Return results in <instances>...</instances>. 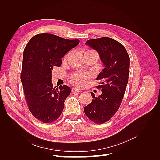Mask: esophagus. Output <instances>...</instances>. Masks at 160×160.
Segmentation results:
<instances>
[{"label":"esophagus","instance_id":"esophagus-1","mask_svg":"<svg viewBox=\"0 0 160 160\" xmlns=\"http://www.w3.org/2000/svg\"><path fill=\"white\" fill-rule=\"evenodd\" d=\"M82 91L81 89H79L77 88H73L72 89V93H81Z\"/></svg>","mask_w":160,"mask_h":160}]
</instances>
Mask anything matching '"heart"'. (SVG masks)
<instances>
[{
	"instance_id": "b5f03b06",
	"label": "heart",
	"mask_w": 160,
	"mask_h": 160,
	"mask_svg": "<svg viewBox=\"0 0 160 160\" xmlns=\"http://www.w3.org/2000/svg\"><path fill=\"white\" fill-rule=\"evenodd\" d=\"M88 78V74L84 73H75L70 77L69 81L71 83L74 84L77 86H83L85 83V81Z\"/></svg>"
}]
</instances>
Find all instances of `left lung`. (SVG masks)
<instances>
[{
	"label": "left lung",
	"mask_w": 160,
	"mask_h": 160,
	"mask_svg": "<svg viewBox=\"0 0 160 160\" xmlns=\"http://www.w3.org/2000/svg\"><path fill=\"white\" fill-rule=\"evenodd\" d=\"M98 52L104 65L97 77L101 89V95L95 96L84 108L85 115L95 123H103L116 113L119 109L128 83L129 57L123 45L109 37H101L88 40L85 43Z\"/></svg>",
	"instance_id": "obj_1"
}]
</instances>
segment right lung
<instances>
[{"label":"right lung","mask_w":160,"mask_h":160,"mask_svg":"<svg viewBox=\"0 0 160 160\" xmlns=\"http://www.w3.org/2000/svg\"><path fill=\"white\" fill-rule=\"evenodd\" d=\"M79 43V39L40 33L32 37L24 49L21 75L24 93L31 113L42 123L55 122L62 112L71 88L65 85L54 88L52 70L60 67L62 58Z\"/></svg>","instance_id":"obj_1"}]
</instances>
